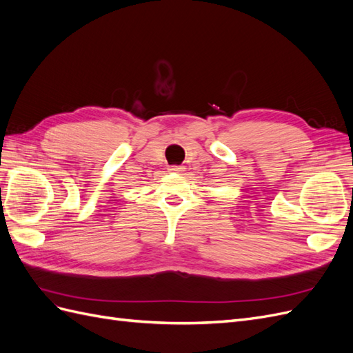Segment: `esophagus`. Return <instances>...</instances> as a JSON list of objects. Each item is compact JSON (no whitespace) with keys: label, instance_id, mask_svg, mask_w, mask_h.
I'll return each mask as SVG.
<instances>
[{"label":"esophagus","instance_id":"esophagus-1","mask_svg":"<svg viewBox=\"0 0 353 353\" xmlns=\"http://www.w3.org/2000/svg\"><path fill=\"white\" fill-rule=\"evenodd\" d=\"M183 169H184L183 166H178V165L170 166V170H172V172H181V170H183Z\"/></svg>","mask_w":353,"mask_h":353}]
</instances>
